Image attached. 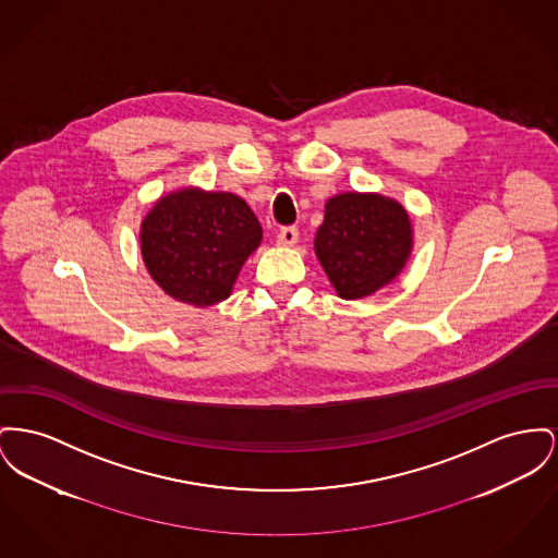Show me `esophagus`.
<instances>
[{
  "label": "esophagus",
  "mask_w": 558,
  "mask_h": 558,
  "mask_svg": "<svg viewBox=\"0 0 558 558\" xmlns=\"http://www.w3.org/2000/svg\"><path fill=\"white\" fill-rule=\"evenodd\" d=\"M296 238H299L296 228H282V230L278 231V244H282V246H293Z\"/></svg>",
  "instance_id": "1"
}]
</instances>
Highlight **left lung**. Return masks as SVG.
Returning <instances> with one entry per match:
<instances>
[{"label":"left lung","instance_id":"obj_1","mask_svg":"<svg viewBox=\"0 0 558 558\" xmlns=\"http://www.w3.org/2000/svg\"><path fill=\"white\" fill-rule=\"evenodd\" d=\"M314 246L337 293L361 299L388 284L402 269L411 253L409 215L384 196L330 197Z\"/></svg>","mask_w":558,"mask_h":558}]
</instances>
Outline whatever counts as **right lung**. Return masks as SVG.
<instances>
[{
	"instance_id": "1",
	"label": "right lung",
	"mask_w": 558,
	"mask_h": 558,
	"mask_svg": "<svg viewBox=\"0 0 558 558\" xmlns=\"http://www.w3.org/2000/svg\"><path fill=\"white\" fill-rule=\"evenodd\" d=\"M262 226L242 197L183 190L162 197L145 217L141 251L166 293L192 305H215L231 293Z\"/></svg>"
}]
</instances>
